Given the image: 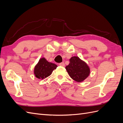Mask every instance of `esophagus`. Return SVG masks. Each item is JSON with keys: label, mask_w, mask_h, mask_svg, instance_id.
I'll return each mask as SVG.
<instances>
[{"label": "esophagus", "mask_w": 123, "mask_h": 123, "mask_svg": "<svg viewBox=\"0 0 123 123\" xmlns=\"http://www.w3.org/2000/svg\"><path fill=\"white\" fill-rule=\"evenodd\" d=\"M59 65L61 66H62V67H64L65 66V63L63 62H61V63H59Z\"/></svg>", "instance_id": "1"}]
</instances>
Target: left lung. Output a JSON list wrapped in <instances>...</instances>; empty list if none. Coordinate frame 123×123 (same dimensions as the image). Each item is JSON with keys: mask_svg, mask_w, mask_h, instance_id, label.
Masks as SVG:
<instances>
[{"mask_svg": "<svg viewBox=\"0 0 123 123\" xmlns=\"http://www.w3.org/2000/svg\"><path fill=\"white\" fill-rule=\"evenodd\" d=\"M66 69L71 78L77 82L84 80L90 74L87 64L77 56L70 59V63L66 67Z\"/></svg>", "mask_w": 123, "mask_h": 123, "instance_id": "1", "label": "left lung"}]
</instances>
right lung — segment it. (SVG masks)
Returning a JSON list of instances; mask_svg holds the SVG:
<instances>
[{
	"instance_id": "obj_1",
	"label": "right lung",
	"mask_w": 123,
	"mask_h": 123,
	"mask_svg": "<svg viewBox=\"0 0 123 123\" xmlns=\"http://www.w3.org/2000/svg\"><path fill=\"white\" fill-rule=\"evenodd\" d=\"M57 66L52 62H48L44 58H40L34 68L35 76L40 80L44 79L50 76Z\"/></svg>"
}]
</instances>
